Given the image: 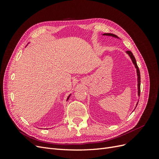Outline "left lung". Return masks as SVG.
<instances>
[{
    "label": "left lung",
    "instance_id": "left-lung-1",
    "mask_svg": "<svg viewBox=\"0 0 159 159\" xmlns=\"http://www.w3.org/2000/svg\"><path fill=\"white\" fill-rule=\"evenodd\" d=\"M103 36H111V37H113V38H117V39L120 40L119 38L117 36H116L115 34H111V33H104V34H103ZM126 54L130 57V58H131V61H132V62H133V65H134V68H136L137 76V94H138V96L139 97V96H140V85H141L140 71H139V68H138L136 60H135V58H134V56H133V53H132L131 51H127V52H126ZM138 103H139V99H138V101H137V104H136V106H135V107H134V110L136 109V107H137V105H138ZM134 110H133V111H134Z\"/></svg>",
    "mask_w": 159,
    "mask_h": 159
}]
</instances>
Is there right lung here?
<instances>
[{"label": "right lung", "mask_w": 159, "mask_h": 159, "mask_svg": "<svg viewBox=\"0 0 159 159\" xmlns=\"http://www.w3.org/2000/svg\"><path fill=\"white\" fill-rule=\"evenodd\" d=\"M71 95V94H70V95L68 96V98H67V100H66V101H68V99H70V95Z\"/></svg>", "instance_id": "1"}]
</instances>
